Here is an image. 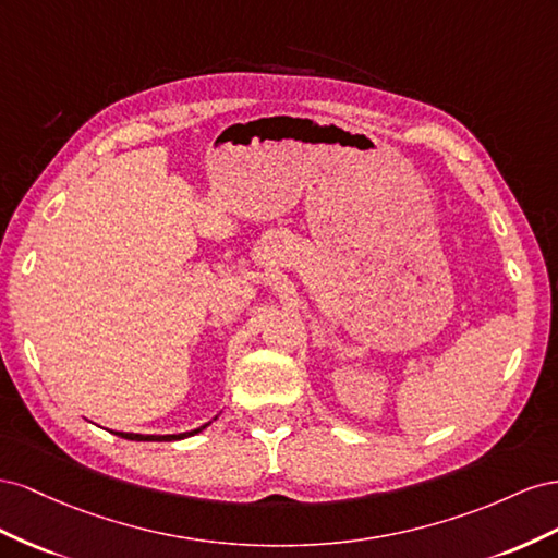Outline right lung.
<instances>
[{"label": "right lung", "mask_w": 558, "mask_h": 558, "mask_svg": "<svg viewBox=\"0 0 558 558\" xmlns=\"http://www.w3.org/2000/svg\"><path fill=\"white\" fill-rule=\"evenodd\" d=\"M213 421H217V416ZM210 423H205L196 429H189V433H180V435H140V433H114V435L121 437V439H131V441H178V439H186V437H194V435L203 433V429L208 427Z\"/></svg>", "instance_id": "right-lung-1"}]
</instances>
